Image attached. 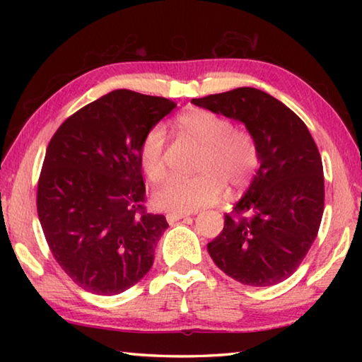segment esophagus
<instances>
[{"mask_svg":"<svg viewBox=\"0 0 362 362\" xmlns=\"http://www.w3.org/2000/svg\"><path fill=\"white\" fill-rule=\"evenodd\" d=\"M185 217H188V214H183V212H169L168 216H166L168 222H169L170 225L175 223V222H179V220L185 218Z\"/></svg>","mask_w":362,"mask_h":362,"instance_id":"esophagus-1","label":"esophagus"}]
</instances>
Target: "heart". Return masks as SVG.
I'll list each match as a JSON object with an SVG mask.
<instances>
[{
    "label": "heart",
    "mask_w": 362,
    "mask_h": 362,
    "mask_svg": "<svg viewBox=\"0 0 362 362\" xmlns=\"http://www.w3.org/2000/svg\"><path fill=\"white\" fill-rule=\"evenodd\" d=\"M177 126L203 146L196 175H170L151 194L156 209L194 212L217 201L225 187L244 189L259 169L255 140L244 131L233 129L231 122L204 108H188L177 118ZM166 131L153 126L140 142L139 158L144 173L158 182L166 173L164 164Z\"/></svg>",
    "instance_id": "1"
}]
</instances>
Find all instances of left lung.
I'll list each match as a JSON object with an SVG mask.
<instances>
[{
	"instance_id": "1",
	"label": "left lung",
	"mask_w": 362,
	"mask_h": 362,
	"mask_svg": "<svg viewBox=\"0 0 362 362\" xmlns=\"http://www.w3.org/2000/svg\"><path fill=\"white\" fill-rule=\"evenodd\" d=\"M194 105L243 122L260 168L207 244L216 265L238 283L278 284L296 272L316 240L324 212L322 161L298 116L263 90L238 88Z\"/></svg>"
}]
</instances>
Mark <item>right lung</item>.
Listing matches in <instances>:
<instances>
[{
  "mask_svg": "<svg viewBox=\"0 0 362 362\" xmlns=\"http://www.w3.org/2000/svg\"><path fill=\"white\" fill-rule=\"evenodd\" d=\"M175 108L116 89L66 118L47 145L36 207L64 272L97 296H116L150 272L166 217L145 212L139 148Z\"/></svg>",
  "mask_w": 362,
  "mask_h": 362,
  "instance_id": "obj_1",
  "label": "right lung"
}]
</instances>
